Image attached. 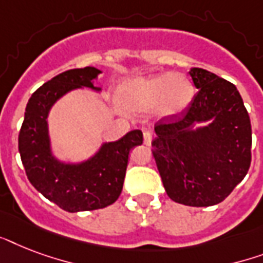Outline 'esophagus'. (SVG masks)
<instances>
[{
    "instance_id": "esophagus-1",
    "label": "esophagus",
    "mask_w": 263,
    "mask_h": 263,
    "mask_svg": "<svg viewBox=\"0 0 263 263\" xmlns=\"http://www.w3.org/2000/svg\"><path fill=\"white\" fill-rule=\"evenodd\" d=\"M153 140V134L150 131H144L143 132V142L146 146H150Z\"/></svg>"
}]
</instances>
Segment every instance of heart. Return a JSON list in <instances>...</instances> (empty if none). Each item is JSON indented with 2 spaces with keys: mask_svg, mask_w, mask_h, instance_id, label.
<instances>
[{
  "mask_svg": "<svg viewBox=\"0 0 263 263\" xmlns=\"http://www.w3.org/2000/svg\"><path fill=\"white\" fill-rule=\"evenodd\" d=\"M194 97L191 82L180 73L136 78L119 88V101L129 111H148L172 116L183 111Z\"/></svg>",
  "mask_w": 263,
  "mask_h": 263,
  "instance_id": "b5f03b06",
  "label": "heart"
}]
</instances>
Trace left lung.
Returning <instances> with one entry per match:
<instances>
[{
    "mask_svg": "<svg viewBox=\"0 0 263 263\" xmlns=\"http://www.w3.org/2000/svg\"><path fill=\"white\" fill-rule=\"evenodd\" d=\"M190 75L198 92L180 115L156 124L152 153L169 198L204 208L222 202L249 172L251 123L235 84L202 68ZM196 122L211 124L192 132Z\"/></svg>",
    "mask_w": 263,
    "mask_h": 263,
    "instance_id": "8db88e82",
    "label": "left lung"
}]
</instances>
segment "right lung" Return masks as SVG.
I'll return each mask as SVG.
<instances>
[{"label": "right lung", "mask_w": 263, "mask_h": 263, "mask_svg": "<svg viewBox=\"0 0 263 263\" xmlns=\"http://www.w3.org/2000/svg\"><path fill=\"white\" fill-rule=\"evenodd\" d=\"M101 73L92 67L69 69L41 86L28 99L18 132V152L30 183L65 212H87L115 203L121 194L128 154L143 142L139 129L117 142L105 143L91 160L79 165L61 164L51 156L47 115L57 99L78 87H94Z\"/></svg>", "instance_id": "right-lung-1"}]
</instances>
